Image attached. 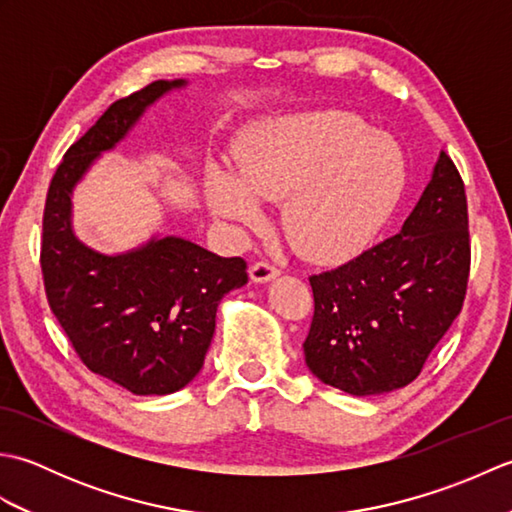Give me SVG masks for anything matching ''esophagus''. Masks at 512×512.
<instances>
[{
    "label": "esophagus",
    "mask_w": 512,
    "mask_h": 512,
    "mask_svg": "<svg viewBox=\"0 0 512 512\" xmlns=\"http://www.w3.org/2000/svg\"><path fill=\"white\" fill-rule=\"evenodd\" d=\"M248 275H250V281H255V284H268V281H273L279 275V270L268 262H257L250 266Z\"/></svg>",
    "instance_id": "1"
}]
</instances>
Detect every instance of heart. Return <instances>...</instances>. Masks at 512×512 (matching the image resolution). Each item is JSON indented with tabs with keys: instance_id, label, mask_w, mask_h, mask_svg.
Wrapping results in <instances>:
<instances>
[{
	"instance_id": "obj_1",
	"label": "heart",
	"mask_w": 512,
	"mask_h": 512,
	"mask_svg": "<svg viewBox=\"0 0 512 512\" xmlns=\"http://www.w3.org/2000/svg\"><path fill=\"white\" fill-rule=\"evenodd\" d=\"M405 162L391 138L361 118L323 112L270 123L248 134L233 171H213L206 204L215 217L255 224L257 202L281 203V226L310 262L339 264L372 242L394 211Z\"/></svg>"
}]
</instances>
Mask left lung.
<instances>
[{"instance_id":"obj_1","label":"left lung","mask_w":512,"mask_h":512,"mask_svg":"<svg viewBox=\"0 0 512 512\" xmlns=\"http://www.w3.org/2000/svg\"><path fill=\"white\" fill-rule=\"evenodd\" d=\"M469 266L464 182L440 151L400 233L310 277L314 317L303 343L308 369L352 396L409 385L460 314Z\"/></svg>"}]
</instances>
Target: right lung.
<instances>
[{
    "label": "right lung",
    "instance_id": "1",
    "mask_svg": "<svg viewBox=\"0 0 512 512\" xmlns=\"http://www.w3.org/2000/svg\"><path fill=\"white\" fill-rule=\"evenodd\" d=\"M184 85L156 81L110 105L65 151L43 211L41 273L50 310L88 369L136 396L173 394L200 374L217 306L248 281L246 262L176 235L101 253L74 235L72 193L151 105Z\"/></svg>",
    "mask_w": 512,
    "mask_h": 512
}]
</instances>
